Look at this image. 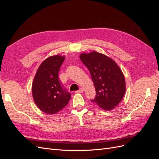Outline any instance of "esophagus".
I'll return each mask as SVG.
<instances>
[{
    "instance_id": "1",
    "label": "esophagus",
    "mask_w": 159,
    "mask_h": 159,
    "mask_svg": "<svg viewBox=\"0 0 159 159\" xmlns=\"http://www.w3.org/2000/svg\"><path fill=\"white\" fill-rule=\"evenodd\" d=\"M83 91H84V89L82 88H80L79 90L75 91V93H81V92H83Z\"/></svg>"
}]
</instances>
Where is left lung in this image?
<instances>
[{
    "label": "left lung",
    "mask_w": 159,
    "mask_h": 159,
    "mask_svg": "<svg viewBox=\"0 0 159 159\" xmlns=\"http://www.w3.org/2000/svg\"><path fill=\"white\" fill-rule=\"evenodd\" d=\"M80 57L89 70L95 85L96 95L91 102L103 110L113 109L125 93V81L121 70L112 59L95 51L84 53Z\"/></svg>",
    "instance_id": "obj_1"
}]
</instances>
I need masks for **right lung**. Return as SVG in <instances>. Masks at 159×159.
Returning a JSON list of instances; mask_svg holds the SVG:
<instances>
[{
	"label": "right lung",
	"instance_id": "1",
	"mask_svg": "<svg viewBox=\"0 0 159 159\" xmlns=\"http://www.w3.org/2000/svg\"><path fill=\"white\" fill-rule=\"evenodd\" d=\"M65 57L60 55L48 57L38 68L32 83V95L37 107L48 114L59 112L71 98L59 80L58 73Z\"/></svg>",
	"mask_w": 159,
	"mask_h": 159
}]
</instances>
